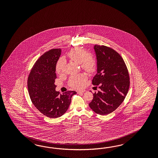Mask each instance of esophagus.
Wrapping results in <instances>:
<instances>
[{
  "instance_id": "obj_1",
  "label": "esophagus",
  "mask_w": 158,
  "mask_h": 158,
  "mask_svg": "<svg viewBox=\"0 0 158 158\" xmlns=\"http://www.w3.org/2000/svg\"><path fill=\"white\" fill-rule=\"evenodd\" d=\"M85 91H86V90H79V91H77V93H83V92H85Z\"/></svg>"
}]
</instances>
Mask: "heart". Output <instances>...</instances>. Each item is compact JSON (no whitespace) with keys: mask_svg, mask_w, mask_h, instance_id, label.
<instances>
[{"mask_svg":"<svg viewBox=\"0 0 158 158\" xmlns=\"http://www.w3.org/2000/svg\"><path fill=\"white\" fill-rule=\"evenodd\" d=\"M67 57L74 62L79 64L81 69L88 73L93 72L97 66V61L95 57L89 54L85 49L81 48H74L67 53ZM65 61L61 59L58 61L55 71L58 75H61L64 72ZM87 77L84 74L73 75L70 77L68 85L70 87L75 89L81 88L83 86Z\"/></svg>","mask_w":158,"mask_h":158,"instance_id":"1","label":"heart"}]
</instances>
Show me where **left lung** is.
Returning <instances> with one entry per match:
<instances>
[{
  "instance_id": "obj_1",
  "label": "left lung",
  "mask_w": 158,
  "mask_h": 158,
  "mask_svg": "<svg viewBox=\"0 0 158 158\" xmlns=\"http://www.w3.org/2000/svg\"><path fill=\"white\" fill-rule=\"evenodd\" d=\"M94 48L97 60V73L92 84L99 85L100 90L93 94V98L89 105L96 114L108 115L124 101L129 89V74L123 59L115 50L98 44Z\"/></svg>"
}]
</instances>
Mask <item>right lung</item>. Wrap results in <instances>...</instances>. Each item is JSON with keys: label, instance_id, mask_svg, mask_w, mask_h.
Returning a JSON list of instances; mask_svg holds the SVG:
<instances>
[{"label": "right lung", "instance_id": "1", "mask_svg": "<svg viewBox=\"0 0 158 158\" xmlns=\"http://www.w3.org/2000/svg\"><path fill=\"white\" fill-rule=\"evenodd\" d=\"M61 50L53 48L42 55L34 64L28 78V89L31 100L43 115L57 118L64 115L71 102L75 91L61 94L56 91L57 78L55 67Z\"/></svg>", "mask_w": 158, "mask_h": 158}]
</instances>
